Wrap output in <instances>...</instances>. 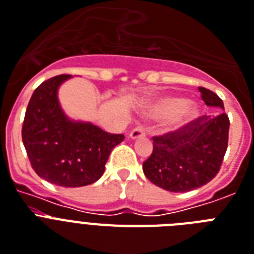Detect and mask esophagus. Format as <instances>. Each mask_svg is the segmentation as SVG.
<instances>
[{"label": "esophagus", "instance_id": "34e87169", "mask_svg": "<svg viewBox=\"0 0 254 254\" xmlns=\"http://www.w3.org/2000/svg\"><path fill=\"white\" fill-rule=\"evenodd\" d=\"M130 138H133V139H137V138H142V137H145L146 135V130H145V127H135L133 129V130L130 131Z\"/></svg>", "mask_w": 254, "mask_h": 254}]
</instances>
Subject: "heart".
I'll return each instance as SVG.
<instances>
[{
  "instance_id": "b5f03b06",
  "label": "heart",
  "mask_w": 254,
  "mask_h": 254,
  "mask_svg": "<svg viewBox=\"0 0 254 254\" xmlns=\"http://www.w3.org/2000/svg\"><path fill=\"white\" fill-rule=\"evenodd\" d=\"M147 113L156 119H166L167 127L177 130L188 127L198 117V106L193 102H187L181 96H166L148 107Z\"/></svg>"
}]
</instances>
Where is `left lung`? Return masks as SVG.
Wrapping results in <instances>:
<instances>
[{
  "label": "left lung",
  "mask_w": 254,
  "mask_h": 254,
  "mask_svg": "<svg viewBox=\"0 0 254 254\" xmlns=\"http://www.w3.org/2000/svg\"><path fill=\"white\" fill-rule=\"evenodd\" d=\"M206 106L224 109L223 100L198 87ZM230 120L224 112L195 119L188 127L152 137V152L143 174L162 189L189 191L211 181L219 172L228 146Z\"/></svg>",
  "instance_id": "obj_1"
}]
</instances>
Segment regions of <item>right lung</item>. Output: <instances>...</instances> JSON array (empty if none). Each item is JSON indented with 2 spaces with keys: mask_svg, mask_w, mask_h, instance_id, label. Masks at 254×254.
Masks as SVG:
<instances>
[{
  "mask_svg": "<svg viewBox=\"0 0 254 254\" xmlns=\"http://www.w3.org/2000/svg\"><path fill=\"white\" fill-rule=\"evenodd\" d=\"M67 78L70 75L61 74L35 90L24 115L22 139L31 167L41 179L60 187L77 188L102 177L112 148L125 137L65 116L57 90Z\"/></svg>",
  "mask_w": 254,
  "mask_h": 254,
  "instance_id": "obj_1",
  "label": "right lung"
}]
</instances>
